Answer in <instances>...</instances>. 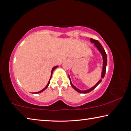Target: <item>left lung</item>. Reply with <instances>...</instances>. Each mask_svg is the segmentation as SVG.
Returning a JSON list of instances; mask_svg holds the SVG:
<instances>
[{"label":"left lung","instance_id":"left-lung-1","mask_svg":"<svg viewBox=\"0 0 131 131\" xmlns=\"http://www.w3.org/2000/svg\"><path fill=\"white\" fill-rule=\"evenodd\" d=\"M90 41L92 43L94 44V46L97 48V50L99 51V52L101 54V55L102 56V59H103L102 65L103 66H102V70L101 76V79L99 80L97 82V83L95 84L94 86H93L92 87L89 88V89L85 90H79V88H77L76 87H75L73 84H72V81H71V79H70V77L69 76V80H70V83L71 86H72V87L73 88V89L74 90H76L77 92H78L79 93H82V94H87V93H89L90 92L92 91L93 90L95 89V88L99 85V84L102 81V79H103L104 77H105V73H106V65H107V55H106L105 51V50H104V48H103L102 46L101 43H99L98 41L96 40H94L92 39H90Z\"/></svg>","mask_w":131,"mask_h":131}]
</instances>
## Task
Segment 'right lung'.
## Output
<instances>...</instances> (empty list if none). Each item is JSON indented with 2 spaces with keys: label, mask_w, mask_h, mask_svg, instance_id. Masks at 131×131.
<instances>
[{
  "label": "right lung",
  "mask_w": 131,
  "mask_h": 131,
  "mask_svg": "<svg viewBox=\"0 0 131 131\" xmlns=\"http://www.w3.org/2000/svg\"><path fill=\"white\" fill-rule=\"evenodd\" d=\"M58 66H54V67H53L52 68V70H51V76H50V80H49V81H48V83H47V85L45 87H44L43 90H41V91H39V92H34V93H33V94H39V93H41V92H42L43 91H44V90H45L46 88H47L48 87V85H49V84H50V80H51V77H52V73H53V72H54V70L55 69H56L57 68H58Z\"/></svg>",
  "instance_id": "obj_1"
}]
</instances>
